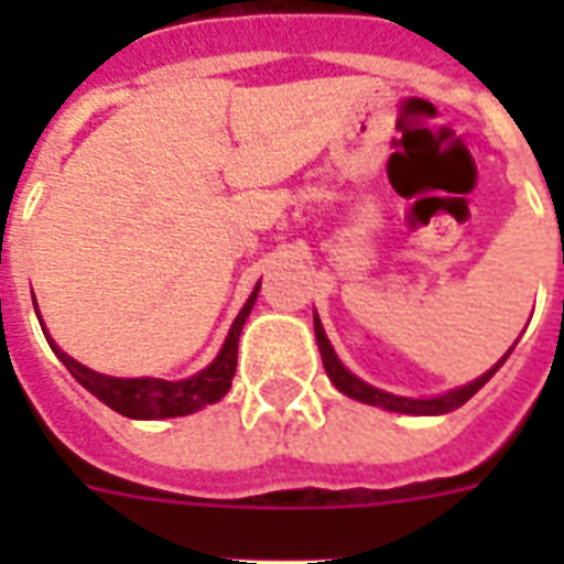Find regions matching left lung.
Listing matches in <instances>:
<instances>
[{
    "mask_svg": "<svg viewBox=\"0 0 564 564\" xmlns=\"http://www.w3.org/2000/svg\"><path fill=\"white\" fill-rule=\"evenodd\" d=\"M313 322H316V343H318V351H322V362H325V371L327 377H330V383H334L343 394L354 398V401L371 403V406H383V410L389 412H403V415H445V412L463 406L471 394H477L482 386L489 383L491 375H495V371L507 362L509 354H512L507 351L503 360L495 362L486 375H480L468 386L451 389V392L436 394V398H401V394L383 392V389H377V386H369L366 380H360V377L345 369L343 362H339V357H336L334 348H330V343H327V334H325V327H322V322H318V316L313 318Z\"/></svg>",
    "mask_w": 564,
    "mask_h": 564,
    "instance_id": "left-lung-1",
    "label": "left lung"
}]
</instances>
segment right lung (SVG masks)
<instances>
[{"mask_svg":"<svg viewBox=\"0 0 564 564\" xmlns=\"http://www.w3.org/2000/svg\"><path fill=\"white\" fill-rule=\"evenodd\" d=\"M257 292H260V283L254 286V292L248 295L246 307L239 310V316L234 318L230 325V334L221 345V351L216 354V360L202 369L198 375L187 377V380H161V377H110L99 375V371L87 369L78 360H73L69 354H64L52 339V351L57 354V360L64 362L69 375L78 380V383L99 398L101 403H108L110 410H117L119 415L126 419H178V415H189V412L202 410L207 403L221 401L230 389V380L237 375V345L239 334H242V325H246L248 313L254 307ZM37 310V307H34ZM43 327V322H40Z\"/></svg>","mask_w":564,"mask_h":564,"instance_id":"right-lung-1","label":"right lung"}]
</instances>
